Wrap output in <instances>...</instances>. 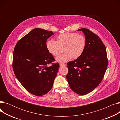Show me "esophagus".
Returning a JSON list of instances; mask_svg holds the SVG:
<instances>
[{
    "label": "esophagus",
    "mask_w": 120,
    "mask_h": 120,
    "mask_svg": "<svg viewBox=\"0 0 120 120\" xmlns=\"http://www.w3.org/2000/svg\"><path fill=\"white\" fill-rule=\"evenodd\" d=\"M66 65L65 64H60V67H62V66H65Z\"/></svg>",
    "instance_id": "1"
}]
</instances>
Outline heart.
I'll return each mask as SVG.
<instances>
[{"mask_svg": "<svg viewBox=\"0 0 120 120\" xmlns=\"http://www.w3.org/2000/svg\"><path fill=\"white\" fill-rule=\"evenodd\" d=\"M86 47V39L82 34L75 33H67L59 34L57 40L50 39L46 43L49 52L54 56L65 52L56 58V62L64 63L73 57L77 59L82 55Z\"/></svg>", "mask_w": 120, "mask_h": 120, "instance_id": "1", "label": "heart"}]
</instances>
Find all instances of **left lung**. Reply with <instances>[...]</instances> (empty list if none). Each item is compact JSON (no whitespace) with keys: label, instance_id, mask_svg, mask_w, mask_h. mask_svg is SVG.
<instances>
[{"label":"left lung","instance_id":"left-lung-1","mask_svg":"<svg viewBox=\"0 0 120 120\" xmlns=\"http://www.w3.org/2000/svg\"><path fill=\"white\" fill-rule=\"evenodd\" d=\"M86 39L83 54L67 63L66 77L75 93L84 95L93 90L101 82L108 67L106 48L100 37L89 29L82 28Z\"/></svg>","mask_w":120,"mask_h":120}]
</instances>
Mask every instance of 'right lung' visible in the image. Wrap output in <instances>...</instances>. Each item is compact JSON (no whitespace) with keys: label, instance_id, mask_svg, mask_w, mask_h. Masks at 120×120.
Wrapping results in <instances>:
<instances>
[{"label":"right lung","instance_id":"right-lung-1","mask_svg":"<svg viewBox=\"0 0 120 120\" xmlns=\"http://www.w3.org/2000/svg\"><path fill=\"white\" fill-rule=\"evenodd\" d=\"M52 31L35 28L16 43L13 52L12 68L15 76L29 92L40 96L53 86L59 64L48 65L55 60L46 48Z\"/></svg>","mask_w":120,"mask_h":120}]
</instances>
